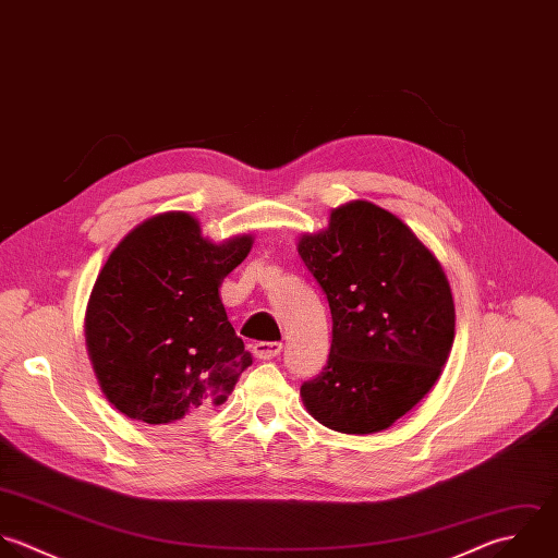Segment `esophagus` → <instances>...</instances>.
<instances>
[{
  "mask_svg": "<svg viewBox=\"0 0 558 558\" xmlns=\"http://www.w3.org/2000/svg\"><path fill=\"white\" fill-rule=\"evenodd\" d=\"M252 350H254L256 359L269 361V359H276L282 352V343H278V341H258V343L252 345Z\"/></svg>",
  "mask_w": 558,
  "mask_h": 558,
  "instance_id": "esophagus-1",
  "label": "esophagus"
}]
</instances>
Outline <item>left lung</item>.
Here are the masks:
<instances>
[{
	"instance_id": "obj_1",
	"label": "left lung",
	"mask_w": 558,
	"mask_h": 558,
	"mask_svg": "<svg viewBox=\"0 0 558 558\" xmlns=\"http://www.w3.org/2000/svg\"><path fill=\"white\" fill-rule=\"evenodd\" d=\"M298 252L332 315L326 367L302 385L308 413L345 435L407 415L437 383L454 341V302L433 252L372 202L335 208Z\"/></svg>"
}]
</instances>
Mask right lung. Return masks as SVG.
I'll list each match as a JSON object with an SVG mask.
<instances>
[{
    "mask_svg": "<svg viewBox=\"0 0 558 558\" xmlns=\"http://www.w3.org/2000/svg\"><path fill=\"white\" fill-rule=\"evenodd\" d=\"M252 236L215 245L189 213L136 226L101 267L86 348L104 396L130 420L175 428L226 402L252 354L219 298Z\"/></svg>",
    "mask_w": 558,
    "mask_h": 558,
    "instance_id": "add662e5",
    "label": "right lung"
}]
</instances>
